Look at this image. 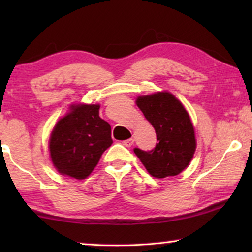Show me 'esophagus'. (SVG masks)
<instances>
[{"mask_svg": "<svg viewBox=\"0 0 252 252\" xmlns=\"http://www.w3.org/2000/svg\"><path fill=\"white\" fill-rule=\"evenodd\" d=\"M134 143V139H127V140H125V141H123V144L125 147H127V148H129V147H132V144Z\"/></svg>", "mask_w": 252, "mask_h": 252, "instance_id": "1", "label": "esophagus"}]
</instances>
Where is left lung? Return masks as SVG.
<instances>
[{"instance_id":"8db88e82","label":"left lung","mask_w":252,"mask_h":252,"mask_svg":"<svg viewBox=\"0 0 252 252\" xmlns=\"http://www.w3.org/2000/svg\"><path fill=\"white\" fill-rule=\"evenodd\" d=\"M136 104L156 130V147L134 153L155 178L174 177L190 163L196 149L194 126L184 105L171 93L140 96Z\"/></svg>"}]
</instances>
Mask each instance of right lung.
I'll return each instance as SVG.
<instances>
[{
    "instance_id": "1",
    "label": "right lung",
    "mask_w": 252,
    "mask_h": 252,
    "mask_svg": "<svg viewBox=\"0 0 252 252\" xmlns=\"http://www.w3.org/2000/svg\"><path fill=\"white\" fill-rule=\"evenodd\" d=\"M98 104L71 105L49 140L50 157L61 174L86 179L112 144L111 126L98 116Z\"/></svg>"
}]
</instances>
